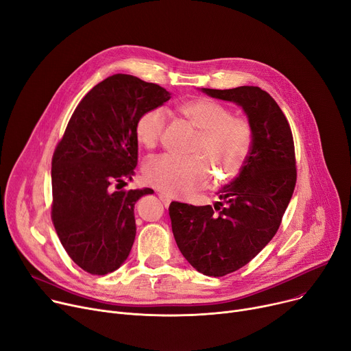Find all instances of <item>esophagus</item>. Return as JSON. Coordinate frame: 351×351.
Here are the masks:
<instances>
[{
    "label": "esophagus",
    "instance_id": "1",
    "mask_svg": "<svg viewBox=\"0 0 351 351\" xmlns=\"http://www.w3.org/2000/svg\"><path fill=\"white\" fill-rule=\"evenodd\" d=\"M158 198L161 199V202L166 205V207H169L170 205V202H171V199L167 197V195H164V194H158Z\"/></svg>",
    "mask_w": 351,
    "mask_h": 351
}]
</instances>
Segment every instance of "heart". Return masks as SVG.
Listing matches in <instances>:
<instances>
[{"label": "heart", "mask_w": 351, "mask_h": 351, "mask_svg": "<svg viewBox=\"0 0 351 351\" xmlns=\"http://www.w3.org/2000/svg\"><path fill=\"white\" fill-rule=\"evenodd\" d=\"M180 114L198 132L189 158L161 156L152 158L143 169V177L152 187L176 197L204 187L208 181V166L217 181L234 177L245 164L252 147L250 121L232 116L231 110L213 99H194L178 106ZM166 129V114L158 108L143 112L134 126L136 140L144 149H154ZM199 155L204 159L197 157Z\"/></svg>", "instance_id": "heart-1"}]
</instances>
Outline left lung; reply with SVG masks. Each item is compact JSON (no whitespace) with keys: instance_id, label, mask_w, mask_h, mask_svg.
Listing matches in <instances>:
<instances>
[{"instance_id":"1","label":"left lung","mask_w":351,"mask_h":351,"mask_svg":"<svg viewBox=\"0 0 351 351\" xmlns=\"http://www.w3.org/2000/svg\"><path fill=\"white\" fill-rule=\"evenodd\" d=\"M201 90L237 103L254 134L248 158L214 207L171 202L169 208L182 256L204 275L223 276L252 261L279 230L296 185L295 144L283 112L261 88Z\"/></svg>"}]
</instances>
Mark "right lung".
Masks as SVG:
<instances>
[{
  "mask_svg": "<svg viewBox=\"0 0 351 351\" xmlns=\"http://www.w3.org/2000/svg\"><path fill=\"white\" fill-rule=\"evenodd\" d=\"M164 88L117 73L76 106L52 157V222L71 259L92 275L121 266L136 238L134 204L153 190L112 191L134 176L137 117L166 103Z\"/></svg>",
  "mask_w": 351,
  "mask_h": 351,
  "instance_id": "1",
  "label": "right lung"
}]
</instances>
